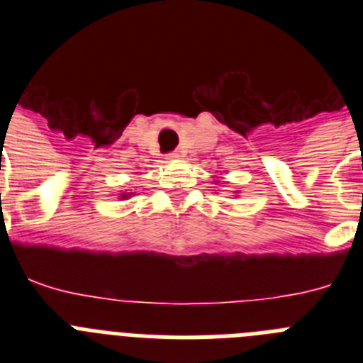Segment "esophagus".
<instances>
[{
    "mask_svg": "<svg viewBox=\"0 0 363 363\" xmlns=\"http://www.w3.org/2000/svg\"><path fill=\"white\" fill-rule=\"evenodd\" d=\"M178 158H179V154H178V152L167 154V160H169V162H174V160H178Z\"/></svg>",
    "mask_w": 363,
    "mask_h": 363,
    "instance_id": "obj_1",
    "label": "esophagus"
}]
</instances>
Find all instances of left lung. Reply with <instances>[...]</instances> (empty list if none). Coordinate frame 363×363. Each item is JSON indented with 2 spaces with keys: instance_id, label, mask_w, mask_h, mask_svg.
<instances>
[{
  "instance_id": "obj_1",
  "label": "left lung",
  "mask_w": 363,
  "mask_h": 363,
  "mask_svg": "<svg viewBox=\"0 0 363 363\" xmlns=\"http://www.w3.org/2000/svg\"><path fill=\"white\" fill-rule=\"evenodd\" d=\"M218 182H220V179H218V176H216V179H214V185H216ZM236 194H238V192H236Z\"/></svg>"
}]
</instances>
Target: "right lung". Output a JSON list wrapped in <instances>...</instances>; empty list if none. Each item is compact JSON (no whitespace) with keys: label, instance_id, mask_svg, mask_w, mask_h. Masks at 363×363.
Here are the masks:
<instances>
[{"label":"right lung","instance_id":"1","mask_svg":"<svg viewBox=\"0 0 363 363\" xmlns=\"http://www.w3.org/2000/svg\"><path fill=\"white\" fill-rule=\"evenodd\" d=\"M130 196H134V192H129V191L120 192V198H121V200H127V198H130Z\"/></svg>","mask_w":363,"mask_h":363}]
</instances>
